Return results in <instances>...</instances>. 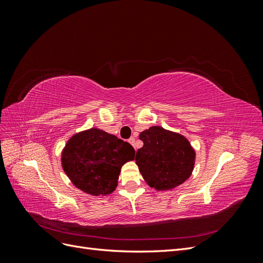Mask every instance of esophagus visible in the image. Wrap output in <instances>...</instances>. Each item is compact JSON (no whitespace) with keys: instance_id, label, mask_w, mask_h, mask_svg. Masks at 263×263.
<instances>
[{"instance_id":"obj_1","label":"esophagus","mask_w":263,"mask_h":263,"mask_svg":"<svg viewBox=\"0 0 263 263\" xmlns=\"http://www.w3.org/2000/svg\"><path fill=\"white\" fill-rule=\"evenodd\" d=\"M128 142H129V144H132L133 146H135V138H134V137H130V138L128 139Z\"/></svg>"}]
</instances>
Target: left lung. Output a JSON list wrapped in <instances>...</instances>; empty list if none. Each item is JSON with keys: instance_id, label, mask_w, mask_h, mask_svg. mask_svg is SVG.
<instances>
[{"instance_id": "obj_1", "label": "left lung", "mask_w": 263, "mask_h": 263, "mask_svg": "<svg viewBox=\"0 0 263 263\" xmlns=\"http://www.w3.org/2000/svg\"><path fill=\"white\" fill-rule=\"evenodd\" d=\"M144 146L136 154V163L149 186L170 190L184 182L192 173L195 153L186 138L154 126L142 132Z\"/></svg>"}]
</instances>
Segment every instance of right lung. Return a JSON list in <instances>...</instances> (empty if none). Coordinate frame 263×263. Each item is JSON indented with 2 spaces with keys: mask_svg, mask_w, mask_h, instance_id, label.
Masks as SVG:
<instances>
[{
  "mask_svg": "<svg viewBox=\"0 0 263 263\" xmlns=\"http://www.w3.org/2000/svg\"><path fill=\"white\" fill-rule=\"evenodd\" d=\"M134 157L135 149L128 142L92 128L67 142L62 166L78 189L92 195H105L115 190L122 165Z\"/></svg>",
  "mask_w": 263,
  "mask_h": 263,
  "instance_id": "right-lung-1",
  "label": "right lung"
}]
</instances>
